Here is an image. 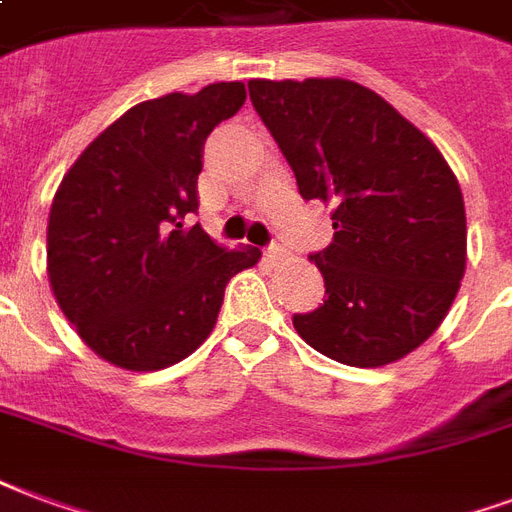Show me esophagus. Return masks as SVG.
Returning <instances> with one entry per match:
<instances>
[{
	"label": "esophagus",
	"instance_id": "obj_1",
	"mask_svg": "<svg viewBox=\"0 0 512 512\" xmlns=\"http://www.w3.org/2000/svg\"><path fill=\"white\" fill-rule=\"evenodd\" d=\"M264 253H267L270 259H280V256H283V245H280V242H270V245L264 248Z\"/></svg>",
	"mask_w": 512,
	"mask_h": 512
}]
</instances>
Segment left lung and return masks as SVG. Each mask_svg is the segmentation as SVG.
<instances>
[{"label": "left lung", "instance_id": "left-lung-1", "mask_svg": "<svg viewBox=\"0 0 512 512\" xmlns=\"http://www.w3.org/2000/svg\"><path fill=\"white\" fill-rule=\"evenodd\" d=\"M248 91L302 199L334 205V240L310 253L326 299L294 315L299 337L348 367L416 351L443 324L467 261L464 199L443 153L353 80H251Z\"/></svg>", "mask_w": 512, "mask_h": 512}]
</instances>
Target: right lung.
I'll return each mask as SVG.
<instances>
[{
	"label": "right lung",
	"instance_id": "right-lung-1",
	"mask_svg": "<svg viewBox=\"0 0 512 512\" xmlns=\"http://www.w3.org/2000/svg\"><path fill=\"white\" fill-rule=\"evenodd\" d=\"M245 102L242 83L126 110L69 167L48 218V278L86 345L115 367L164 370L205 343L226 283L259 248L226 251L199 210L205 140Z\"/></svg>",
	"mask_w": 512,
	"mask_h": 512
}]
</instances>
